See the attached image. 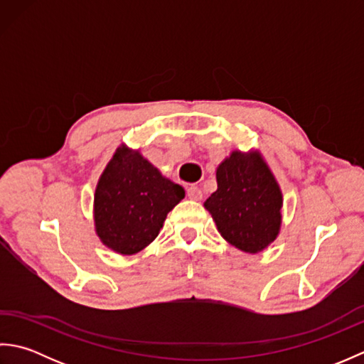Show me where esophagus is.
Listing matches in <instances>:
<instances>
[{
  "instance_id": "34e87169",
  "label": "esophagus",
  "mask_w": 364,
  "mask_h": 364,
  "mask_svg": "<svg viewBox=\"0 0 364 364\" xmlns=\"http://www.w3.org/2000/svg\"><path fill=\"white\" fill-rule=\"evenodd\" d=\"M186 192H188V197L191 200H202V197H203L202 189L197 188V186H189Z\"/></svg>"
}]
</instances>
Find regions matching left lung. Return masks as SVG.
I'll return each mask as SVG.
<instances>
[{
    "label": "left lung",
    "mask_w": 364,
    "mask_h": 364,
    "mask_svg": "<svg viewBox=\"0 0 364 364\" xmlns=\"http://www.w3.org/2000/svg\"><path fill=\"white\" fill-rule=\"evenodd\" d=\"M218 191L205 208L219 233L236 249L257 253L274 241L282 223V192L257 153L233 151L218 167Z\"/></svg>",
    "instance_id": "1"
}]
</instances>
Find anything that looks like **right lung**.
Here are the masks:
<instances>
[{"instance_id": "obj_1", "label": "right lung", "mask_w": 364, "mask_h": 364, "mask_svg": "<svg viewBox=\"0 0 364 364\" xmlns=\"http://www.w3.org/2000/svg\"><path fill=\"white\" fill-rule=\"evenodd\" d=\"M181 198V186L162 176L139 151L120 146L95 191L97 235L117 253L141 252Z\"/></svg>"}]
</instances>
